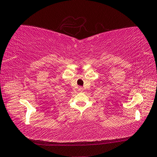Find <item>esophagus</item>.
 <instances>
[{
    "label": "esophagus",
    "mask_w": 157,
    "mask_h": 157,
    "mask_svg": "<svg viewBox=\"0 0 157 157\" xmlns=\"http://www.w3.org/2000/svg\"><path fill=\"white\" fill-rule=\"evenodd\" d=\"M78 90L79 92H83V88L82 87H79V89H78Z\"/></svg>",
    "instance_id": "1"
}]
</instances>
